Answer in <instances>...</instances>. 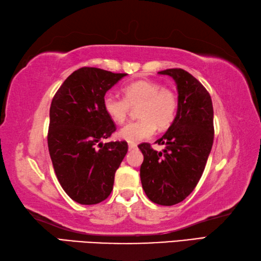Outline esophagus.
<instances>
[{"mask_svg": "<svg viewBox=\"0 0 261 261\" xmlns=\"http://www.w3.org/2000/svg\"><path fill=\"white\" fill-rule=\"evenodd\" d=\"M136 148H137V145L136 144H129V150L136 149Z\"/></svg>", "mask_w": 261, "mask_h": 261, "instance_id": "obj_1", "label": "esophagus"}]
</instances>
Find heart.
<instances>
[{
	"label": "heart",
	"mask_w": 261,
	"mask_h": 261,
	"mask_svg": "<svg viewBox=\"0 0 261 261\" xmlns=\"http://www.w3.org/2000/svg\"><path fill=\"white\" fill-rule=\"evenodd\" d=\"M124 98L106 93L102 98V107L113 122H124L131 106L138 108V121L130 122L118 131V137L130 144H136L150 138L159 129H167L177 115L179 99L174 90L164 88L151 80H139L123 88Z\"/></svg>",
	"instance_id": "obj_1"
}]
</instances>
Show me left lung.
<instances>
[{"label":"left lung","instance_id":"8db88e82","mask_svg":"<svg viewBox=\"0 0 261 261\" xmlns=\"http://www.w3.org/2000/svg\"><path fill=\"white\" fill-rule=\"evenodd\" d=\"M177 84L179 106L172 124L155 141L165 145L162 151L149 144L139 145L144 155L141 185L147 197L160 205L184 201L204 171L213 144V107L206 89L181 68L161 70Z\"/></svg>","mask_w":261,"mask_h":261}]
</instances>
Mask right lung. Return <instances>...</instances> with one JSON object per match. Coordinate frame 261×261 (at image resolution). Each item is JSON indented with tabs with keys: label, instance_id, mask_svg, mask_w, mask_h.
Instances as JSON below:
<instances>
[{
	"label": "right lung",
	"instance_id": "obj_1",
	"mask_svg": "<svg viewBox=\"0 0 261 261\" xmlns=\"http://www.w3.org/2000/svg\"><path fill=\"white\" fill-rule=\"evenodd\" d=\"M126 74L82 67L65 80L50 106L48 147L56 176L66 194L91 205L110 196L126 141L102 144L116 126L102 98Z\"/></svg>",
	"mask_w": 261,
	"mask_h": 261
}]
</instances>
